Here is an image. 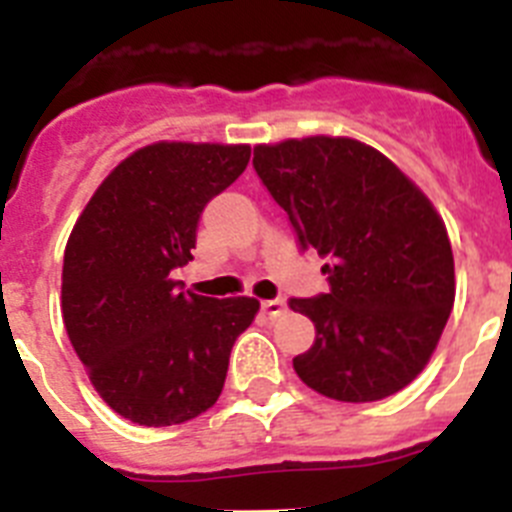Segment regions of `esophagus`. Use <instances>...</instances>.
<instances>
[{
    "label": "esophagus",
    "mask_w": 512,
    "mask_h": 512,
    "mask_svg": "<svg viewBox=\"0 0 512 512\" xmlns=\"http://www.w3.org/2000/svg\"><path fill=\"white\" fill-rule=\"evenodd\" d=\"M261 310H264V315H269V318H279V315L287 310V305H284V300H266L261 302Z\"/></svg>",
    "instance_id": "obj_1"
}]
</instances>
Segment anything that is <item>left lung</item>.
Instances as JSON below:
<instances>
[{
  "label": "left lung",
  "instance_id": "1",
  "mask_svg": "<svg viewBox=\"0 0 512 512\" xmlns=\"http://www.w3.org/2000/svg\"><path fill=\"white\" fill-rule=\"evenodd\" d=\"M253 169L287 212L302 251L328 264V292L289 307L315 323L295 356L307 387L374 402L428 364L454 307V253L423 192L377 148L312 135L253 148Z\"/></svg>",
  "mask_w": 512,
  "mask_h": 512
}]
</instances>
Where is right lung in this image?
I'll return each instance as SVG.
<instances>
[{
	"instance_id": "1",
	"label": "right lung",
	"mask_w": 512,
	"mask_h": 512,
	"mask_svg": "<svg viewBox=\"0 0 512 512\" xmlns=\"http://www.w3.org/2000/svg\"><path fill=\"white\" fill-rule=\"evenodd\" d=\"M251 148L153 143L99 184L63 253L61 310L94 390L148 428L187 423L223 392L235 338L259 300L182 292L202 210L246 171Z\"/></svg>"
}]
</instances>
